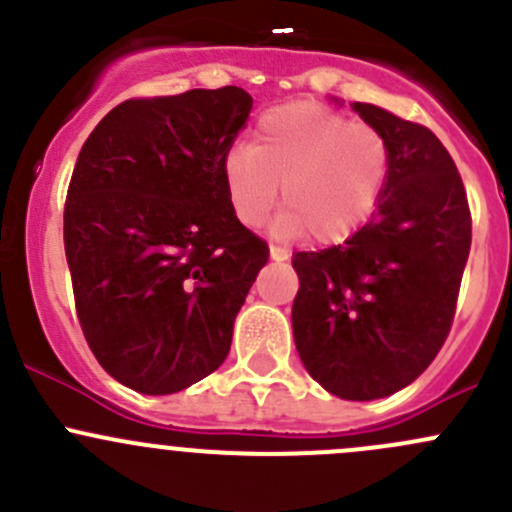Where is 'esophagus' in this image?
I'll return each mask as SVG.
<instances>
[{
  "instance_id": "1",
  "label": "esophagus",
  "mask_w": 512,
  "mask_h": 512,
  "mask_svg": "<svg viewBox=\"0 0 512 512\" xmlns=\"http://www.w3.org/2000/svg\"><path fill=\"white\" fill-rule=\"evenodd\" d=\"M270 257H272V260H287V252L280 250V247L270 245Z\"/></svg>"
}]
</instances>
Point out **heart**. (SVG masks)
<instances>
[{"mask_svg":"<svg viewBox=\"0 0 512 512\" xmlns=\"http://www.w3.org/2000/svg\"><path fill=\"white\" fill-rule=\"evenodd\" d=\"M389 165V143L374 126L289 103L257 121L250 146L225 153L223 183L242 225H257L275 208L282 183L285 210L272 230L282 237L307 230L314 242H334L374 213Z\"/></svg>","mask_w":512,"mask_h":512,"instance_id":"obj_1","label":"heart"}]
</instances>
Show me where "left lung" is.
Instances as JSON below:
<instances>
[{
    "label": "left lung",
    "instance_id": "obj_1",
    "mask_svg": "<svg viewBox=\"0 0 512 512\" xmlns=\"http://www.w3.org/2000/svg\"><path fill=\"white\" fill-rule=\"evenodd\" d=\"M391 151L374 215L342 245L294 252L292 329L314 381L347 401L404 389L441 352L471 252L461 173L421 123L354 103Z\"/></svg>",
    "mask_w": 512,
    "mask_h": 512
}]
</instances>
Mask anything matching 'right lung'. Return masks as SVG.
I'll list each match as a JSON object with an SVG mask.
<instances>
[{"label": "right lung", "instance_id": "add662e5", "mask_svg": "<svg viewBox=\"0 0 512 512\" xmlns=\"http://www.w3.org/2000/svg\"><path fill=\"white\" fill-rule=\"evenodd\" d=\"M250 111L237 86L128 98L76 158L64 205L76 314L98 364L128 389L175 394L230 352L270 255L223 183Z\"/></svg>", "mask_w": 512, "mask_h": 512}]
</instances>
